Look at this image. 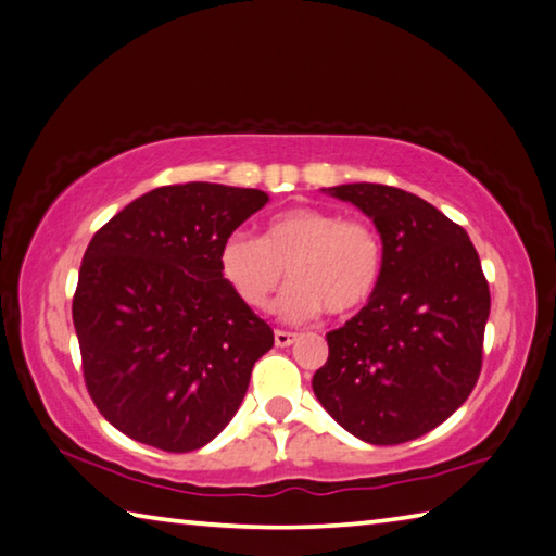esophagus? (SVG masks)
<instances>
[{"instance_id":"obj_1","label":"esophagus","mask_w":556,"mask_h":556,"mask_svg":"<svg viewBox=\"0 0 556 556\" xmlns=\"http://www.w3.org/2000/svg\"><path fill=\"white\" fill-rule=\"evenodd\" d=\"M296 340V332H289V330H275V342L277 348H289L291 342Z\"/></svg>"}]
</instances>
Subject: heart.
Segmentation results:
<instances>
[{
  "mask_svg": "<svg viewBox=\"0 0 556 556\" xmlns=\"http://www.w3.org/2000/svg\"><path fill=\"white\" fill-rule=\"evenodd\" d=\"M220 275L250 308L265 311L287 279L279 311L289 320L350 316L375 296L383 275L377 228L336 211L296 206L269 218L265 236L230 233L220 245Z\"/></svg>",
  "mask_w": 556,
  "mask_h": 556,
  "instance_id": "b5f03b06",
  "label": "heart"
}]
</instances>
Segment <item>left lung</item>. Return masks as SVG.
Masks as SVG:
<instances>
[{
	"label": "left lung",
	"mask_w": 556,
	"mask_h": 556,
	"mask_svg": "<svg viewBox=\"0 0 556 556\" xmlns=\"http://www.w3.org/2000/svg\"><path fill=\"white\" fill-rule=\"evenodd\" d=\"M332 197L367 214L383 275L355 318L328 332L313 393L369 445H401L445 422L477 387L491 294L467 230L396 187L340 185Z\"/></svg>",
	"instance_id": "left-lung-1"
}]
</instances>
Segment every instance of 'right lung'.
Returning a JSON list of instances; mask_svg holds the SVG:
<instances>
[{"instance_id":"add662e5","label":"right lung","mask_w":556,"mask_h":556,"mask_svg":"<svg viewBox=\"0 0 556 556\" xmlns=\"http://www.w3.org/2000/svg\"><path fill=\"white\" fill-rule=\"evenodd\" d=\"M269 201L211 181L157 187L97 230L73 323L89 396L130 440L204 447L236 416L275 332L220 275V245Z\"/></svg>"}]
</instances>
